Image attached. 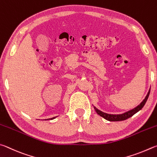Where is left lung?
Wrapping results in <instances>:
<instances>
[{"mask_svg":"<svg viewBox=\"0 0 157 157\" xmlns=\"http://www.w3.org/2000/svg\"><path fill=\"white\" fill-rule=\"evenodd\" d=\"M150 89L149 90V91H148L147 94L146 95V97H145L144 101H143L138 106H136V108L131 109V110L126 112L125 113L121 114H107V113H105V112H103L102 111L99 110V109H98L96 107H94V108L98 115H100L101 117H102L105 119L109 121H124V120L128 119V118H130L131 117H132L134 114H136V112H138L139 110H141V109L143 108V107L144 106L145 103H146L148 97H149L150 95Z\"/></svg>","mask_w":157,"mask_h":157,"instance_id":"obj_1","label":"left lung"}]
</instances>
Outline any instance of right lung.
<instances>
[{
	"label": "right lung",
	"mask_w": 157,
	"mask_h": 157,
	"mask_svg": "<svg viewBox=\"0 0 157 157\" xmlns=\"http://www.w3.org/2000/svg\"><path fill=\"white\" fill-rule=\"evenodd\" d=\"M55 118H56V117H53V118H51V119H47V120H52V119H55Z\"/></svg>",
	"instance_id": "1"
}]
</instances>
